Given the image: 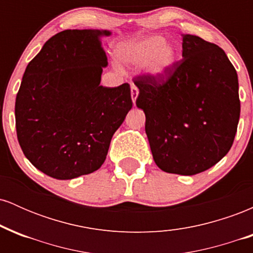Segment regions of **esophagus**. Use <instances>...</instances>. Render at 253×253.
<instances>
[{
    "label": "esophagus",
    "mask_w": 253,
    "mask_h": 253,
    "mask_svg": "<svg viewBox=\"0 0 253 253\" xmlns=\"http://www.w3.org/2000/svg\"><path fill=\"white\" fill-rule=\"evenodd\" d=\"M130 95H132L133 103L135 104V100H136V97H138V95H139V89L136 88L134 84H133V85L130 86Z\"/></svg>",
    "instance_id": "1"
}]
</instances>
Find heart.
Returning a JSON list of instances; mask_svg holds the SVG:
<instances>
[{
	"mask_svg": "<svg viewBox=\"0 0 253 253\" xmlns=\"http://www.w3.org/2000/svg\"><path fill=\"white\" fill-rule=\"evenodd\" d=\"M123 59L130 64H143L153 76H162L175 65L178 57L176 45L164 42L161 36H152L140 40L123 52Z\"/></svg>",
	"mask_w": 253,
	"mask_h": 253,
	"instance_id": "1",
	"label": "heart"
}]
</instances>
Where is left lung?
<instances>
[{
    "mask_svg": "<svg viewBox=\"0 0 253 253\" xmlns=\"http://www.w3.org/2000/svg\"><path fill=\"white\" fill-rule=\"evenodd\" d=\"M182 59L162 76L140 75L136 107L144 110L153 159L165 172L191 176L227 155L240 115L237 71L221 47L183 34Z\"/></svg>",
    "mask_w": 253,
    "mask_h": 253,
    "instance_id": "1",
    "label": "left lung"
}]
</instances>
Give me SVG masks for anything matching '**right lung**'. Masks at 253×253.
Instances as JSON below:
<instances>
[{"label":"right lung","instance_id":"right-lung-1","mask_svg":"<svg viewBox=\"0 0 253 253\" xmlns=\"http://www.w3.org/2000/svg\"><path fill=\"white\" fill-rule=\"evenodd\" d=\"M66 30L28 63L15 101L17 140L38 170L72 179L100 169L112 136L132 108L128 83L100 85L108 65L101 37Z\"/></svg>","mask_w":253,"mask_h":253}]
</instances>
